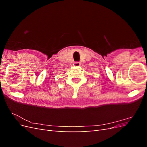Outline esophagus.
I'll use <instances>...</instances> for the list:
<instances>
[{"label": "esophagus", "instance_id": "34e87169", "mask_svg": "<svg viewBox=\"0 0 147 147\" xmlns=\"http://www.w3.org/2000/svg\"><path fill=\"white\" fill-rule=\"evenodd\" d=\"M73 65L75 67H78V66L80 65V63L79 62H75V63H74Z\"/></svg>", "mask_w": 147, "mask_h": 147}]
</instances>
